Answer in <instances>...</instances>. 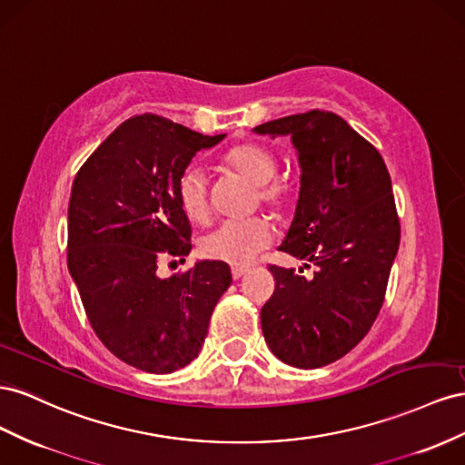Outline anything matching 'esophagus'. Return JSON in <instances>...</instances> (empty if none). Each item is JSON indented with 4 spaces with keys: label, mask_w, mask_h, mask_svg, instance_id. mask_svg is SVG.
Returning <instances> with one entry per match:
<instances>
[{
    "label": "esophagus",
    "mask_w": 465,
    "mask_h": 465,
    "mask_svg": "<svg viewBox=\"0 0 465 465\" xmlns=\"http://www.w3.org/2000/svg\"><path fill=\"white\" fill-rule=\"evenodd\" d=\"M245 272H247L245 267H232V276L235 278V281H237V278H242Z\"/></svg>",
    "instance_id": "34e87169"
}]
</instances>
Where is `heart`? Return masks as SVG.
<instances>
[{"label": "heart", "instance_id": "heart-1", "mask_svg": "<svg viewBox=\"0 0 465 465\" xmlns=\"http://www.w3.org/2000/svg\"><path fill=\"white\" fill-rule=\"evenodd\" d=\"M225 163L255 184L259 201L272 208L286 204L290 196L288 183L276 179V155L261 143H240L225 155ZM177 201L183 214L194 223L206 222L210 214L208 183L201 167L191 165L177 181ZM272 242L271 223L261 218L222 222L203 240V253L212 261H222L233 267H245Z\"/></svg>", "mask_w": 465, "mask_h": 465}]
</instances>
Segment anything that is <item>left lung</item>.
Instances as JSON below:
<instances>
[{
	"instance_id": "8db88e82",
	"label": "left lung",
	"mask_w": 465,
	"mask_h": 465,
	"mask_svg": "<svg viewBox=\"0 0 465 465\" xmlns=\"http://www.w3.org/2000/svg\"><path fill=\"white\" fill-rule=\"evenodd\" d=\"M253 132L290 136L296 148L300 194L278 249L316 267L308 279L269 267L276 286L261 310L262 335L282 362L320 368L366 337L383 303L401 233L391 179L380 152L335 113L292 114Z\"/></svg>"
}]
</instances>
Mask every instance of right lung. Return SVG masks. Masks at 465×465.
<instances>
[{
	"instance_id": "1",
	"label": "right lung",
	"mask_w": 465,
	"mask_h": 465,
	"mask_svg": "<svg viewBox=\"0 0 465 465\" xmlns=\"http://www.w3.org/2000/svg\"><path fill=\"white\" fill-rule=\"evenodd\" d=\"M204 136L157 114L132 116L77 171L68 208V269L95 335L116 358L171 374L201 352L210 315L232 284L222 261L162 278L159 262L191 253L177 181Z\"/></svg>"
}]
</instances>
